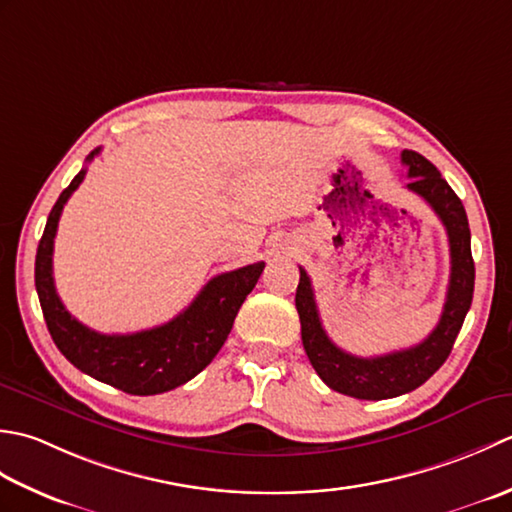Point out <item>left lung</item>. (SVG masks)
Listing matches in <instances>:
<instances>
[{"instance_id":"8db88e82","label":"left lung","mask_w":512,"mask_h":512,"mask_svg":"<svg viewBox=\"0 0 512 512\" xmlns=\"http://www.w3.org/2000/svg\"><path fill=\"white\" fill-rule=\"evenodd\" d=\"M402 165L409 170L406 190L424 198L440 218L448 236V252H451V276H448L444 311L429 336L415 347L393 351L387 356H351L336 347L322 329L311 280L307 271L300 267L296 309L300 316L302 347L307 351L311 367L329 389L358 400L398 398L402 393L422 387L446 362L473 302L475 263L471 254V229H468L462 201L442 179L435 165L422 154L404 150Z\"/></svg>"}]
</instances>
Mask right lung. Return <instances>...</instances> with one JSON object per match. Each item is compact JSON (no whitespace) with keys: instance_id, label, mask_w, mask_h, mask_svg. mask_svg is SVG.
I'll list each match as a JSON object with an SVG mask.
<instances>
[{"instance_id":"add662e5","label":"right lung","mask_w":512,"mask_h":512,"mask_svg":"<svg viewBox=\"0 0 512 512\" xmlns=\"http://www.w3.org/2000/svg\"><path fill=\"white\" fill-rule=\"evenodd\" d=\"M101 148L88 154L95 159ZM86 168L59 194L50 210L35 258V287L46 325L57 349L83 373L130 395H156L181 387L201 373L225 344L238 309L258 283L265 263H254L212 278L192 305L179 316L125 336H108L70 316L59 300L52 278V247L59 216L72 192L81 185Z\"/></svg>"}]
</instances>
